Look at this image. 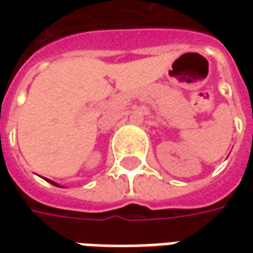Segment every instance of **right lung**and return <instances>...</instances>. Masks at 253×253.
<instances>
[{"mask_svg": "<svg viewBox=\"0 0 253 253\" xmlns=\"http://www.w3.org/2000/svg\"><path fill=\"white\" fill-rule=\"evenodd\" d=\"M50 183H53V181H50ZM53 184H54V183H53Z\"/></svg>", "mask_w": 253, "mask_h": 253, "instance_id": "right-lung-1", "label": "right lung"}]
</instances>
